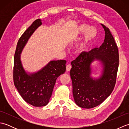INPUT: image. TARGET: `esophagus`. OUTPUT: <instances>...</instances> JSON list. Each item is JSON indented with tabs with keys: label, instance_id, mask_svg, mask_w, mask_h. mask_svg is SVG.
Returning <instances> with one entry per match:
<instances>
[{
	"label": "esophagus",
	"instance_id": "esophagus-1",
	"mask_svg": "<svg viewBox=\"0 0 129 129\" xmlns=\"http://www.w3.org/2000/svg\"><path fill=\"white\" fill-rule=\"evenodd\" d=\"M71 68H72V66H71L70 64H68L67 65V67H66V70H67V72H70V70L71 69Z\"/></svg>",
	"mask_w": 129,
	"mask_h": 129
}]
</instances>
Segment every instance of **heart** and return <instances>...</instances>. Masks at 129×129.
Returning a JSON list of instances; mask_svg holds the SVG:
<instances>
[{
    "label": "heart",
    "mask_w": 129,
    "mask_h": 129,
    "mask_svg": "<svg viewBox=\"0 0 129 129\" xmlns=\"http://www.w3.org/2000/svg\"><path fill=\"white\" fill-rule=\"evenodd\" d=\"M85 33V37L83 42L79 44L76 49V51L79 54L86 53L92 45L93 40L96 37L97 30L93 27H90L86 24L79 25L76 29V34L83 35Z\"/></svg>",
    "instance_id": "obj_1"
}]
</instances>
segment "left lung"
I'll list each match as a JSON object with an SVG mask.
<instances>
[{
  "instance_id": "8db88e82",
  "label": "left lung",
  "mask_w": 129,
  "mask_h": 129,
  "mask_svg": "<svg viewBox=\"0 0 129 129\" xmlns=\"http://www.w3.org/2000/svg\"><path fill=\"white\" fill-rule=\"evenodd\" d=\"M105 30L104 43L100 47L81 54L72 62L70 77L73 94L76 105L91 109L100 105L110 96L114 88L119 67V51L109 28L101 24ZM98 60L103 65L101 75L91 76V63Z\"/></svg>"
}]
</instances>
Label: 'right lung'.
<instances>
[{"instance_id": "right-lung-1", "label": "right lung", "mask_w": 129, "mask_h": 129, "mask_svg": "<svg viewBox=\"0 0 129 129\" xmlns=\"http://www.w3.org/2000/svg\"><path fill=\"white\" fill-rule=\"evenodd\" d=\"M42 24L41 19L35 20L19 39L14 59L13 79L15 87L26 103L40 107L47 105L53 92L56 79L66 70L67 61L52 60L35 73H27L21 60L24 46L38 27Z\"/></svg>"}]
</instances>
